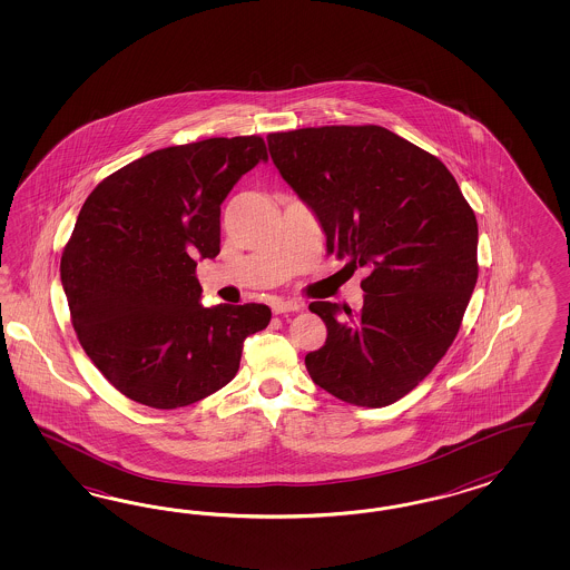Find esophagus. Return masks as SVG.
<instances>
[{
  "label": "esophagus",
  "mask_w": 570,
  "mask_h": 570,
  "mask_svg": "<svg viewBox=\"0 0 570 570\" xmlns=\"http://www.w3.org/2000/svg\"><path fill=\"white\" fill-rule=\"evenodd\" d=\"M301 309V303L298 301H294V298H276L274 303H272V311L277 313V315H282V313H291V311Z\"/></svg>",
  "instance_id": "esophagus-1"
}]
</instances>
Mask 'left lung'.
<instances>
[{
  "label": "left lung",
  "mask_w": 570,
  "mask_h": 570,
  "mask_svg": "<svg viewBox=\"0 0 570 570\" xmlns=\"http://www.w3.org/2000/svg\"><path fill=\"white\" fill-rule=\"evenodd\" d=\"M284 181L315 213L330 255L365 269L357 315L317 301L328 338L307 353L330 395L384 407L407 395L453 343L476 286L479 225L448 167L379 125L267 136Z\"/></svg>",
  "instance_id": "left-lung-1"
}]
</instances>
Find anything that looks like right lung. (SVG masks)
I'll use <instances>...</instances> for the list:
<instances>
[{"label": "right lung", "instance_id": "obj_1", "mask_svg": "<svg viewBox=\"0 0 570 570\" xmlns=\"http://www.w3.org/2000/svg\"><path fill=\"white\" fill-rule=\"evenodd\" d=\"M267 160L259 136L210 138L141 156L87 196L60 261L72 328L125 397L156 410L213 395L240 367L267 305L203 307L200 259L222 242V203Z\"/></svg>", "mask_w": 570, "mask_h": 570}]
</instances>
